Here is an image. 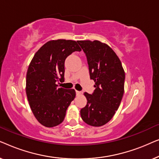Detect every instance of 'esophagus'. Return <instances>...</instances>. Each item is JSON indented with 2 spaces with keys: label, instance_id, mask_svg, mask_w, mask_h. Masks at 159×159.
<instances>
[{
  "label": "esophagus",
  "instance_id": "34e87169",
  "mask_svg": "<svg viewBox=\"0 0 159 159\" xmlns=\"http://www.w3.org/2000/svg\"><path fill=\"white\" fill-rule=\"evenodd\" d=\"M76 93H77V95H79L81 94V92H80V91L76 90Z\"/></svg>",
  "mask_w": 159,
  "mask_h": 159
}]
</instances>
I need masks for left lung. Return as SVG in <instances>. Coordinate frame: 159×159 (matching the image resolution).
<instances>
[{"label": "left lung", "instance_id": "8db88e82", "mask_svg": "<svg viewBox=\"0 0 159 159\" xmlns=\"http://www.w3.org/2000/svg\"><path fill=\"white\" fill-rule=\"evenodd\" d=\"M77 43L86 54L95 88L92 95L84 93L88 102L80 115L88 125L101 127L112 119L120 105L125 92V70L116 53L106 43L99 40Z\"/></svg>", "mask_w": 159, "mask_h": 159}]
</instances>
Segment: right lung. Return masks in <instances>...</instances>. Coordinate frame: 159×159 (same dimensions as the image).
Segmentation results:
<instances>
[{
	"mask_svg": "<svg viewBox=\"0 0 159 159\" xmlns=\"http://www.w3.org/2000/svg\"><path fill=\"white\" fill-rule=\"evenodd\" d=\"M80 51L75 40H51L36 52L30 62L26 93L34 117L45 127L60 125L75 99V90L58 88L57 82L64 81V61L67 56Z\"/></svg>",
	"mask_w": 159,
	"mask_h": 159,
	"instance_id": "1",
	"label": "right lung"
}]
</instances>
